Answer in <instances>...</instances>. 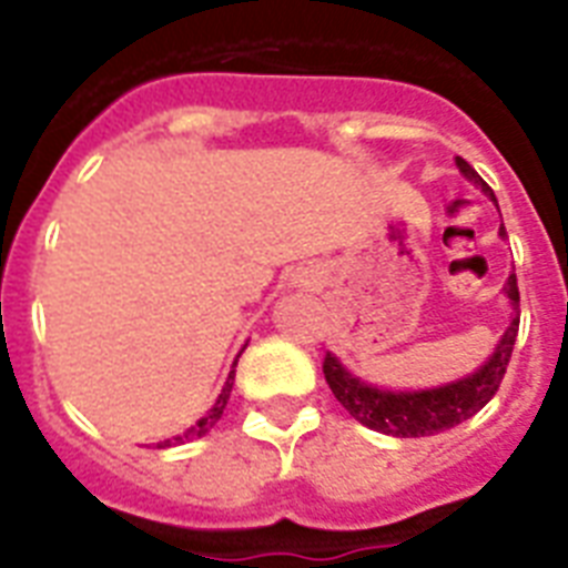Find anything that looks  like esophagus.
<instances>
[{
    "mask_svg": "<svg viewBox=\"0 0 568 568\" xmlns=\"http://www.w3.org/2000/svg\"><path fill=\"white\" fill-rule=\"evenodd\" d=\"M294 285H301V288H318L321 274L315 267H301V271L294 274Z\"/></svg>",
    "mask_w": 568,
    "mask_h": 568,
    "instance_id": "34e87169",
    "label": "esophagus"
}]
</instances>
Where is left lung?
<instances>
[{"label":"left lung","instance_id":"obj_1","mask_svg":"<svg viewBox=\"0 0 568 568\" xmlns=\"http://www.w3.org/2000/svg\"><path fill=\"white\" fill-rule=\"evenodd\" d=\"M457 168L475 189L484 191L498 205L493 189L477 176V171L466 159L457 155ZM498 235L507 239L504 223ZM501 294L507 297V306H510V324L504 327V336L498 338L493 354L486 356L484 365H477L471 374H463V377L450 379V383L430 388H386L356 377L336 354H327L324 377H327L336 400L359 424L377 433H386V436H397V439H415V436H433V433L450 430V427H457L475 413H480L501 386L513 345H516V336H519V285H516V274L507 276Z\"/></svg>","mask_w":568,"mask_h":568}]
</instances>
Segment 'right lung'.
<instances>
[{
	"mask_svg": "<svg viewBox=\"0 0 568 568\" xmlns=\"http://www.w3.org/2000/svg\"><path fill=\"white\" fill-rule=\"evenodd\" d=\"M244 347H247V345H244ZM244 347H241V351H244ZM241 351H239V356H241ZM239 356H235V363H232V368H230V377H226V383H223L221 395H217V400L212 404V409H205V415H200V418H196L191 427H185L182 433H176V436H171V439L159 442V448H173V445H185V442L200 439V436H205V433L212 430L214 424L221 422L223 409H226V400H230L232 383H235V365H239Z\"/></svg>",
	"mask_w": 568,
	"mask_h": 568,
	"instance_id": "obj_1",
	"label": "right lung"
}]
</instances>
